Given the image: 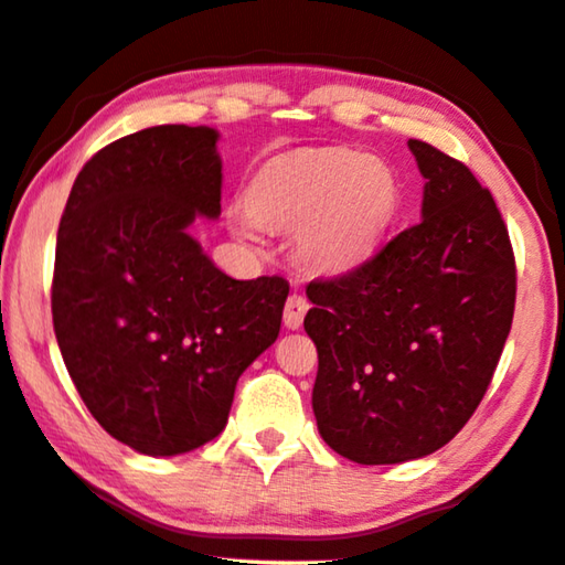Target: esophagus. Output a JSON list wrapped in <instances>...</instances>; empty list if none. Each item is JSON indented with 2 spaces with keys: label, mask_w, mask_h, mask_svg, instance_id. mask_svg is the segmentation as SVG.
<instances>
[{
  "label": "esophagus",
  "mask_w": 565,
  "mask_h": 565,
  "mask_svg": "<svg viewBox=\"0 0 565 565\" xmlns=\"http://www.w3.org/2000/svg\"><path fill=\"white\" fill-rule=\"evenodd\" d=\"M306 311H309V301H306V296L291 294L289 299H286V306H284V327L291 329V331H299Z\"/></svg>",
  "instance_id": "obj_1"
}]
</instances>
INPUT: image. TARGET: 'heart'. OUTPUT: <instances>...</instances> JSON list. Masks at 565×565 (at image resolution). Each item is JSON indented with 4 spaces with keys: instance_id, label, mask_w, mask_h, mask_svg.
<instances>
[{
    "instance_id": "1",
    "label": "heart",
    "mask_w": 565,
    "mask_h": 565,
    "mask_svg": "<svg viewBox=\"0 0 565 565\" xmlns=\"http://www.w3.org/2000/svg\"><path fill=\"white\" fill-rule=\"evenodd\" d=\"M398 214V181L386 161L353 149H321L266 161L248 181L246 206H228V228L262 244L269 228H296L303 264L347 274L384 244Z\"/></svg>"
}]
</instances>
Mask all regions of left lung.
Masks as SVG:
<instances>
[{"mask_svg": "<svg viewBox=\"0 0 565 565\" xmlns=\"http://www.w3.org/2000/svg\"><path fill=\"white\" fill-rule=\"evenodd\" d=\"M408 149L426 179L420 224L361 269L306 286L319 434L363 466L451 441L481 404L513 321L515 264L491 191L426 141Z\"/></svg>", "mask_w": 565, "mask_h": 565, "instance_id": "left-lung-1", "label": "left lung"}]
</instances>
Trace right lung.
<instances>
[{
	"instance_id": "1",
	"label": "right lung",
	"mask_w": 565,
	"mask_h": 565,
	"mask_svg": "<svg viewBox=\"0 0 565 565\" xmlns=\"http://www.w3.org/2000/svg\"><path fill=\"white\" fill-rule=\"evenodd\" d=\"M212 127L161 124L97 151L56 234L52 317L99 426L145 456H179L226 426L238 376L279 337L289 284L238 281L189 234L222 214Z\"/></svg>"
}]
</instances>
